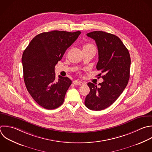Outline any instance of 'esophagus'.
<instances>
[{
	"mask_svg": "<svg viewBox=\"0 0 152 152\" xmlns=\"http://www.w3.org/2000/svg\"><path fill=\"white\" fill-rule=\"evenodd\" d=\"M73 84H75V85H79V86H82L83 84H84V82H82L80 80H75L73 81Z\"/></svg>",
	"mask_w": 152,
	"mask_h": 152,
	"instance_id": "34e87169",
	"label": "esophagus"
}]
</instances>
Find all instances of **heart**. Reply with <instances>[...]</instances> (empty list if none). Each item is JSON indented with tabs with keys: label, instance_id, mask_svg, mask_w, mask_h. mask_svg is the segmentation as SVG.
I'll list each match as a JSON object with an SVG mask.
<instances>
[{
	"label": "heart",
	"instance_id": "heart-1",
	"mask_svg": "<svg viewBox=\"0 0 152 152\" xmlns=\"http://www.w3.org/2000/svg\"><path fill=\"white\" fill-rule=\"evenodd\" d=\"M92 46L91 44H86V45H84V47H87V46Z\"/></svg>",
	"mask_w": 152,
	"mask_h": 152
}]
</instances>
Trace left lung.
I'll use <instances>...</instances> for the list:
<instances>
[{"instance_id": "1", "label": "left lung", "mask_w": 152, "mask_h": 152, "mask_svg": "<svg viewBox=\"0 0 152 152\" xmlns=\"http://www.w3.org/2000/svg\"><path fill=\"white\" fill-rule=\"evenodd\" d=\"M96 42L99 54L96 65L103 75L99 87L88 83L90 93L84 104L92 110H103L119 97L126 87L129 78L131 58L129 52L116 36L102 31L87 34Z\"/></svg>"}]
</instances>
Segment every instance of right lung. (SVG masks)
Segmentation results:
<instances>
[{
	"instance_id": "right-lung-1",
	"label": "right lung",
	"mask_w": 152,
	"mask_h": 152,
	"mask_svg": "<svg viewBox=\"0 0 152 152\" xmlns=\"http://www.w3.org/2000/svg\"><path fill=\"white\" fill-rule=\"evenodd\" d=\"M80 31L55 30L35 36L22 56L24 80L33 99L51 110L64 102L72 81L67 77L55 79V68L66 50L77 40Z\"/></svg>"
}]
</instances>
